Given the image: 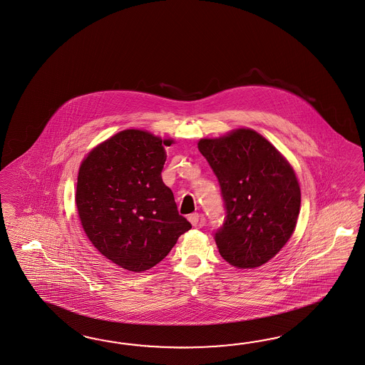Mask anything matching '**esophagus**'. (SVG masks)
<instances>
[{"label": "esophagus", "mask_w": 365, "mask_h": 365, "mask_svg": "<svg viewBox=\"0 0 365 365\" xmlns=\"http://www.w3.org/2000/svg\"><path fill=\"white\" fill-rule=\"evenodd\" d=\"M187 220L193 226H197L198 221H200V215L198 213H192V215H187Z\"/></svg>", "instance_id": "1"}]
</instances>
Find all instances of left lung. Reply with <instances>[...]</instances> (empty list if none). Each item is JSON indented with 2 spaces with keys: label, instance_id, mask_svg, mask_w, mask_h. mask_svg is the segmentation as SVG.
<instances>
[{
  "label": "left lung",
  "instance_id": "1",
  "mask_svg": "<svg viewBox=\"0 0 365 365\" xmlns=\"http://www.w3.org/2000/svg\"><path fill=\"white\" fill-rule=\"evenodd\" d=\"M198 150L224 198V224L215 233L218 252L234 267H259L279 252L297 226L300 187L294 169L250 128L201 139Z\"/></svg>",
  "mask_w": 365,
  "mask_h": 365
}]
</instances>
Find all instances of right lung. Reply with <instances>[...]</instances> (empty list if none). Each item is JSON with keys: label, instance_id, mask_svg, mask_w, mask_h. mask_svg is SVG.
I'll return each instance as SVG.
<instances>
[{"label": "right lung", "instance_id": "right-lung-1", "mask_svg": "<svg viewBox=\"0 0 365 365\" xmlns=\"http://www.w3.org/2000/svg\"><path fill=\"white\" fill-rule=\"evenodd\" d=\"M172 143L125 130L95 147L81 164L75 201L84 233L125 270H150L192 227L161 178L165 145Z\"/></svg>", "mask_w": 365, "mask_h": 365}]
</instances>
